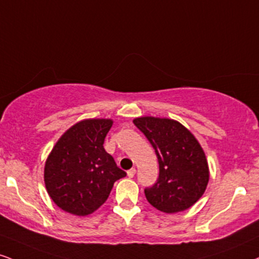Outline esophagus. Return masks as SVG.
Segmentation results:
<instances>
[{
  "mask_svg": "<svg viewBox=\"0 0 259 259\" xmlns=\"http://www.w3.org/2000/svg\"><path fill=\"white\" fill-rule=\"evenodd\" d=\"M135 174H136V169H135V167H133V169L127 170V176H129L130 179H132V177L135 176Z\"/></svg>",
  "mask_w": 259,
  "mask_h": 259,
  "instance_id": "obj_1",
  "label": "esophagus"
}]
</instances>
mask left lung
Here are the masks:
<instances>
[{
    "label": "left lung",
    "instance_id": "8db88e82",
    "mask_svg": "<svg viewBox=\"0 0 259 259\" xmlns=\"http://www.w3.org/2000/svg\"><path fill=\"white\" fill-rule=\"evenodd\" d=\"M134 124L147 138L157 154L159 176L145 195L152 206L166 213L185 211L204 194L208 166L201 146L179 121L141 117Z\"/></svg>",
    "mask_w": 259,
    "mask_h": 259
}]
</instances>
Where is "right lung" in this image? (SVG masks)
<instances>
[{"instance_id":"1","label":"right lung","mask_w":259,"mask_h":259,"mask_svg":"<svg viewBox=\"0 0 259 259\" xmlns=\"http://www.w3.org/2000/svg\"><path fill=\"white\" fill-rule=\"evenodd\" d=\"M112 124L111 119L79 121L52 149L45 167L46 188L66 212L93 213L107 200L114 182L126 176L104 148Z\"/></svg>"}]
</instances>
